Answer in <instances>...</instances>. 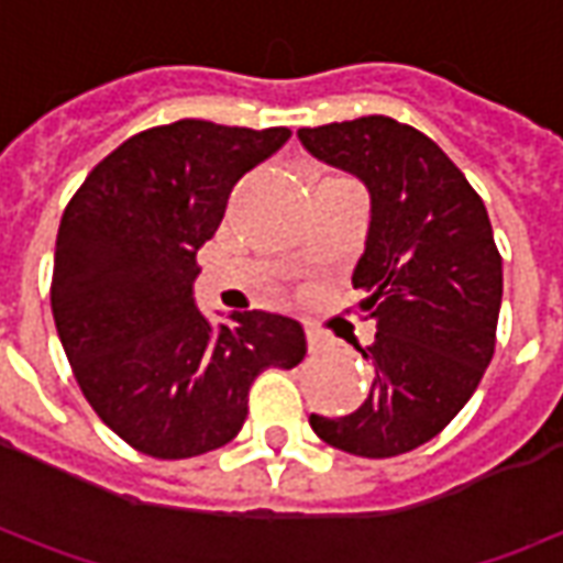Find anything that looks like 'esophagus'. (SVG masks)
Returning <instances> with one entry per match:
<instances>
[{
  "instance_id": "obj_1",
  "label": "esophagus",
  "mask_w": 563,
  "mask_h": 563,
  "mask_svg": "<svg viewBox=\"0 0 563 563\" xmlns=\"http://www.w3.org/2000/svg\"><path fill=\"white\" fill-rule=\"evenodd\" d=\"M305 334H307V346H310V353H322V350H329L331 341L325 331H319L317 325H305Z\"/></svg>"
}]
</instances>
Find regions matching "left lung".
Masks as SVG:
<instances>
[{
    "label": "left lung",
    "instance_id": "1",
    "mask_svg": "<svg viewBox=\"0 0 563 563\" xmlns=\"http://www.w3.org/2000/svg\"><path fill=\"white\" fill-rule=\"evenodd\" d=\"M317 159L365 180L371 232L353 271L367 295L358 313L377 322L358 353L374 367L365 404L350 416L310 413L329 446L391 459L446 428L495 355L504 258L483 198L419 129L371 114L298 129Z\"/></svg>",
    "mask_w": 563,
    "mask_h": 563
}]
</instances>
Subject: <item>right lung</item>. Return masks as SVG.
<instances>
[{
	"instance_id": "add662e5",
	"label": "right lung",
	"mask_w": 563,
	"mask_h": 563,
	"mask_svg": "<svg viewBox=\"0 0 563 563\" xmlns=\"http://www.w3.org/2000/svg\"><path fill=\"white\" fill-rule=\"evenodd\" d=\"M286 126L177 120L108 153L66 205L51 307L84 398L153 459L225 446L253 379L295 367L305 329L244 310L213 329L192 301L198 246L220 229L234 184L280 150Z\"/></svg>"
}]
</instances>
